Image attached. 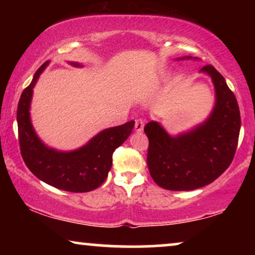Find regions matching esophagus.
<instances>
[{"mask_svg": "<svg viewBox=\"0 0 255 255\" xmlns=\"http://www.w3.org/2000/svg\"><path fill=\"white\" fill-rule=\"evenodd\" d=\"M134 128L137 132H141L144 130V121L141 120V118H138V120H135V124H134Z\"/></svg>", "mask_w": 255, "mask_h": 255, "instance_id": "34e87169", "label": "esophagus"}]
</instances>
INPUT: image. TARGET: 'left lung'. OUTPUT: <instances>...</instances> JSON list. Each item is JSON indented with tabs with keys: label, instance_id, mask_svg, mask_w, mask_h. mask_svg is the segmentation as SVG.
Instances as JSON below:
<instances>
[{
	"label": "left lung",
	"instance_id": "left-lung-1",
	"mask_svg": "<svg viewBox=\"0 0 255 255\" xmlns=\"http://www.w3.org/2000/svg\"><path fill=\"white\" fill-rule=\"evenodd\" d=\"M184 59L197 58L179 60ZM200 72L210 76L215 87V107L207 120L177 135H170L158 122L144 128L149 141V174L163 189L188 191L207 186L229 168L235 156L240 132L235 94L214 66H204Z\"/></svg>",
	"mask_w": 255,
	"mask_h": 255
}]
</instances>
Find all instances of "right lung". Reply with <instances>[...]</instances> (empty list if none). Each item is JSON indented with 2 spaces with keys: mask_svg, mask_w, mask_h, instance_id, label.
I'll return each mask as SVG.
<instances>
[{
  "mask_svg": "<svg viewBox=\"0 0 255 255\" xmlns=\"http://www.w3.org/2000/svg\"><path fill=\"white\" fill-rule=\"evenodd\" d=\"M48 64L50 61L44 62L38 68L20 95L17 108L20 154L27 168L45 183L71 193L92 191L106 181L113 166V153L131 134L134 121L99 132L74 151L62 152L48 147L37 135L30 118L33 87ZM69 64L82 67L79 62Z\"/></svg>",
  "mask_w": 255,
  "mask_h": 255,
  "instance_id": "right-lung-1",
  "label": "right lung"
}]
</instances>
